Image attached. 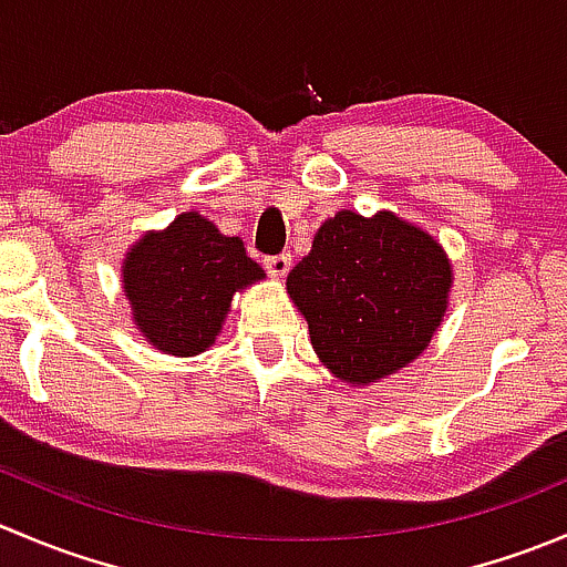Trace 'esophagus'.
Here are the masks:
<instances>
[{"mask_svg":"<svg viewBox=\"0 0 567 567\" xmlns=\"http://www.w3.org/2000/svg\"><path fill=\"white\" fill-rule=\"evenodd\" d=\"M290 266H293V257L288 255V251H282V255H274V257H266V271L271 274V277H285V274L290 271Z\"/></svg>","mask_w":567,"mask_h":567,"instance_id":"esophagus-1","label":"esophagus"}]
</instances>
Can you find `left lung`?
I'll return each instance as SVG.
<instances>
[{"label":"left lung","mask_w":567,"mask_h":567,"mask_svg":"<svg viewBox=\"0 0 567 567\" xmlns=\"http://www.w3.org/2000/svg\"><path fill=\"white\" fill-rule=\"evenodd\" d=\"M450 285L444 249L390 210L370 219L337 210L288 274V293L307 318L318 359L359 386L425 351L447 312Z\"/></svg>","instance_id":"left-lung-1"}]
</instances>
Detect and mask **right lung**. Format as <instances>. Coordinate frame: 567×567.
<instances>
[{"mask_svg":"<svg viewBox=\"0 0 567 567\" xmlns=\"http://www.w3.org/2000/svg\"><path fill=\"white\" fill-rule=\"evenodd\" d=\"M262 277L241 238L221 236L197 210L181 214L167 230L145 233L123 260L136 329L173 357L214 346L233 296Z\"/></svg>","mask_w":567,"mask_h":567,"instance_id":"right-lung-1","label":"right lung"}]
</instances>
